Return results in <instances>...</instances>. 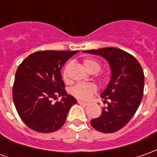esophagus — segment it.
<instances>
[{
  "instance_id": "obj_1",
  "label": "esophagus",
  "mask_w": 157,
  "mask_h": 157,
  "mask_svg": "<svg viewBox=\"0 0 157 157\" xmlns=\"http://www.w3.org/2000/svg\"><path fill=\"white\" fill-rule=\"evenodd\" d=\"M78 103L79 104H82V105H85V106L88 105V103H87V102H82V101H78Z\"/></svg>"
}]
</instances>
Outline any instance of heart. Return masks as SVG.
<instances>
[{
    "label": "heart",
    "instance_id": "b5f03b06",
    "mask_svg": "<svg viewBox=\"0 0 157 157\" xmlns=\"http://www.w3.org/2000/svg\"><path fill=\"white\" fill-rule=\"evenodd\" d=\"M83 65L85 66V68L91 73H97L101 70L102 65L101 63L97 60L96 59L93 58H85L83 59ZM71 66V62H67L64 66V68L62 70V78L64 81H67L69 77V71ZM101 81L102 82H108V76L105 75H101ZM97 87L94 84L92 83H80L75 85L71 90V93L73 96H75V98L82 100H87L91 98V96L96 92Z\"/></svg>",
    "mask_w": 157,
    "mask_h": 157
}]
</instances>
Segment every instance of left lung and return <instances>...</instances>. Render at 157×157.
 <instances>
[{"mask_svg": "<svg viewBox=\"0 0 157 157\" xmlns=\"http://www.w3.org/2000/svg\"><path fill=\"white\" fill-rule=\"evenodd\" d=\"M84 52L104 57L111 68V80L101 94L108 106L102 108L100 117L91 120V125L102 133L118 131L128 124L140 104L145 84L143 69L133 55L119 48Z\"/></svg>", "mask_w": 157, "mask_h": 157, "instance_id": "obj_1", "label": "left lung"}]
</instances>
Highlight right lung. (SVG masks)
I'll return each mask as SVG.
<instances>
[{
  "label": "right lung",
  "mask_w": 157,
  "mask_h": 157,
  "mask_svg": "<svg viewBox=\"0 0 157 157\" xmlns=\"http://www.w3.org/2000/svg\"><path fill=\"white\" fill-rule=\"evenodd\" d=\"M78 51H37L19 65L12 87L18 115L29 128L40 133L58 130L65 124L71 107L76 103L67 95L62 80V66ZM63 97L55 104L52 99Z\"/></svg>",
  "instance_id": "add662e5"
}]
</instances>
